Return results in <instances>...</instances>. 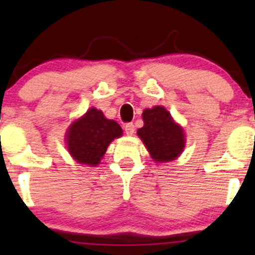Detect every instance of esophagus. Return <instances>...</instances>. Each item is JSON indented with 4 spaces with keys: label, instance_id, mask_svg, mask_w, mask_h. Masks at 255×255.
Wrapping results in <instances>:
<instances>
[{
    "label": "esophagus",
    "instance_id": "34e87169",
    "mask_svg": "<svg viewBox=\"0 0 255 255\" xmlns=\"http://www.w3.org/2000/svg\"><path fill=\"white\" fill-rule=\"evenodd\" d=\"M125 132H127L128 135H132L134 133V125L132 123H128L125 124Z\"/></svg>",
    "mask_w": 255,
    "mask_h": 255
}]
</instances>
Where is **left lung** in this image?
<instances>
[{"mask_svg":"<svg viewBox=\"0 0 255 255\" xmlns=\"http://www.w3.org/2000/svg\"><path fill=\"white\" fill-rule=\"evenodd\" d=\"M144 127L137 133L155 162H168L182 153L186 139L183 128L174 122L165 107L155 106L142 113Z\"/></svg>","mask_w":255,"mask_h":255,"instance_id":"1","label":"left lung"}]
</instances>
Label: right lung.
<instances>
[{"mask_svg": "<svg viewBox=\"0 0 255 255\" xmlns=\"http://www.w3.org/2000/svg\"><path fill=\"white\" fill-rule=\"evenodd\" d=\"M66 134V145L75 161L97 166L110 142L120 138L123 130L117 122L107 120L102 111L90 108L73 122Z\"/></svg>", "mask_w": 255, "mask_h": 255, "instance_id": "right-lung-1", "label": "right lung"}]
</instances>
